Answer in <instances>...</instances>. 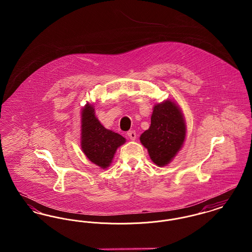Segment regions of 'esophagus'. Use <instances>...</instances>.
Segmentation results:
<instances>
[{
    "label": "esophagus",
    "mask_w": 252,
    "mask_h": 252,
    "mask_svg": "<svg viewBox=\"0 0 252 252\" xmlns=\"http://www.w3.org/2000/svg\"><path fill=\"white\" fill-rule=\"evenodd\" d=\"M127 136L133 141L137 138V134H136V131H134V130H130V131L127 132Z\"/></svg>",
    "instance_id": "obj_1"
}]
</instances>
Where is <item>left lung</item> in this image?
I'll use <instances>...</instances> for the list:
<instances>
[{
	"label": "left lung",
	"mask_w": 252,
	"mask_h": 252,
	"mask_svg": "<svg viewBox=\"0 0 252 252\" xmlns=\"http://www.w3.org/2000/svg\"><path fill=\"white\" fill-rule=\"evenodd\" d=\"M186 137V125L180 107L166 100L153 108L151 125L140 140L147 148L150 158L158 166H165L182 147Z\"/></svg>",
	"instance_id": "obj_1"
}]
</instances>
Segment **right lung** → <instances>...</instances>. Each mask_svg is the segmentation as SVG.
I'll use <instances>...</instances> for the list:
<instances>
[{
    "mask_svg": "<svg viewBox=\"0 0 252 252\" xmlns=\"http://www.w3.org/2000/svg\"><path fill=\"white\" fill-rule=\"evenodd\" d=\"M126 143L120 134L105 128L95 117L93 105L87 104L81 112V148L96 165L106 169L111 163L117 148Z\"/></svg>",
    "mask_w": 252,
    "mask_h": 252,
    "instance_id": "1",
    "label": "right lung"
}]
</instances>
